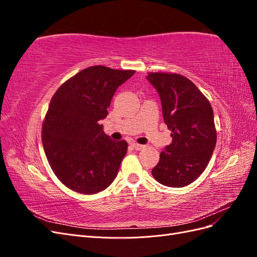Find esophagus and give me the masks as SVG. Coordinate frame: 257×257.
<instances>
[{"label":"esophagus","mask_w":257,"mask_h":257,"mask_svg":"<svg viewBox=\"0 0 257 257\" xmlns=\"http://www.w3.org/2000/svg\"><path fill=\"white\" fill-rule=\"evenodd\" d=\"M132 147H133L134 149H135V150H137V151L142 150V149H144V148H145V146H143V145H139V144H136V143L132 144Z\"/></svg>","instance_id":"1"}]
</instances>
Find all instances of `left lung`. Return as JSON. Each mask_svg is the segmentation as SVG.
Returning a JSON list of instances; mask_svg holds the SVG:
<instances>
[{
    "instance_id": "obj_1",
    "label": "left lung",
    "mask_w": 257,
    "mask_h": 257,
    "mask_svg": "<svg viewBox=\"0 0 257 257\" xmlns=\"http://www.w3.org/2000/svg\"><path fill=\"white\" fill-rule=\"evenodd\" d=\"M159 92L163 118L173 143L160 154L152 176L163 185L182 188L204 173L216 144L213 110L208 98L186 77L148 73Z\"/></svg>"
}]
</instances>
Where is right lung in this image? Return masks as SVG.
Here are the masks:
<instances>
[{
  "instance_id": "obj_1",
  "label": "right lung",
  "mask_w": 257,
  "mask_h": 257,
  "mask_svg": "<svg viewBox=\"0 0 257 257\" xmlns=\"http://www.w3.org/2000/svg\"><path fill=\"white\" fill-rule=\"evenodd\" d=\"M134 73L90 66L53 94L43 121L42 142L52 172L68 189L95 194L118 175L127 143L111 141L99 121L107 116L116 88Z\"/></svg>"
}]
</instances>
